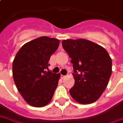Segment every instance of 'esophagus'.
<instances>
[{
    "label": "esophagus",
    "mask_w": 123,
    "mask_h": 123,
    "mask_svg": "<svg viewBox=\"0 0 123 123\" xmlns=\"http://www.w3.org/2000/svg\"><path fill=\"white\" fill-rule=\"evenodd\" d=\"M66 78V75H61V78L62 79H64V78Z\"/></svg>",
    "instance_id": "34e87169"
}]
</instances>
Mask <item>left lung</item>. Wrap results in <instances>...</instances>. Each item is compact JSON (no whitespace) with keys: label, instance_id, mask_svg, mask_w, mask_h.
<instances>
[{"label":"left lung","instance_id":"8db88e82","mask_svg":"<svg viewBox=\"0 0 123 123\" xmlns=\"http://www.w3.org/2000/svg\"><path fill=\"white\" fill-rule=\"evenodd\" d=\"M62 45L73 64L75 83L70 89L71 96L81 104L93 103L108 86L111 57L103 47L85 39L64 40Z\"/></svg>","mask_w":123,"mask_h":123}]
</instances>
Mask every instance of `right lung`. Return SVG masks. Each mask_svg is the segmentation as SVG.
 <instances>
[{
  "instance_id": "obj_1",
  "label": "right lung",
  "mask_w": 123,
  "mask_h": 123,
  "mask_svg": "<svg viewBox=\"0 0 123 123\" xmlns=\"http://www.w3.org/2000/svg\"><path fill=\"white\" fill-rule=\"evenodd\" d=\"M59 43V40L42 36L25 43L15 55L12 64L13 80L18 91L30 105L43 107L52 99L61 74L46 69Z\"/></svg>"
}]
</instances>
